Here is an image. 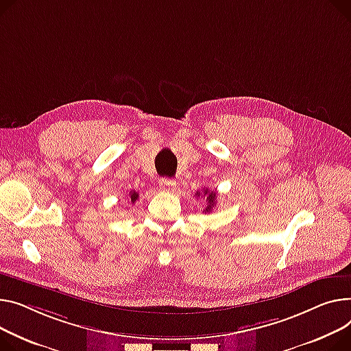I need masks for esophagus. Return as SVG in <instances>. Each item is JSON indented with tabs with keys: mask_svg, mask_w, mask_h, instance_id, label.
Returning a JSON list of instances; mask_svg holds the SVG:
<instances>
[{
	"mask_svg": "<svg viewBox=\"0 0 351 351\" xmlns=\"http://www.w3.org/2000/svg\"><path fill=\"white\" fill-rule=\"evenodd\" d=\"M159 188L165 192H173L176 189V182L172 179H160Z\"/></svg>",
	"mask_w": 351,
	"mask_h": 351,
	"instance_id": "obj_1",
	"label": "esophagus"
}]
</instances>
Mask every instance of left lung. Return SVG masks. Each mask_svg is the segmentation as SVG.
Instances as JSON below:
<instances>
[{"instance_id": "obj_1", "label": "left lung", "mask_w": 351, "mask_h": 351, "mask_svg": "<svg viewBox=\"0 0 351 351\" xmlns=\"http://www.w3.org/2000/svg\"><path fill=\"white\" fill-rule=\"evenodd\" d=\"M200 192H196V196L200 197ZM203 196L206 197V202H207V207L203 210L204 213H210L213 210L215 204H216V200H217V193L216 192H210L207 188L203 189Z\"/></svg>"}]
</instances>
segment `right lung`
<instances>
[{
	"label": "right lung",
	"mask_w": 351,
	"mask_h": 351,
	"mask_svg": "<svg viewBox=\"0 0 351 351\" xmlns=\"http://www.w3.org/2000/svg\"><path fill=\"white\" fill-rule=\"evenodd\" d=\"M130 199H131V203H135L138 200V193L135 191H131L130 192Z\"/></svg>",
	"instance_id": "obj_1"
}]
</instances>
